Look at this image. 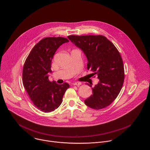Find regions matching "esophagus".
<instances>
[{"label":"esophagus","mask_w":150,"mask_h":150,"mask_svg":"<svg viewBox=\"0 0 150 150\" xmlns=\"http://www.w3.org/2000/svg\"><path fill=\"white\" fill-rule=\"evenodd\" d=\"M73 84H74V85H76V86H79V85H81V82H74Z\"/></svg>","instance_id":"obj_1"}]
</instances>
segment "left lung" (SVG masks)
I'll return each mask as SVG.
<instances>
[{"mask_svg":"<svg viewBox=\"0 0 150 150\" xmlns=\"http://www.w3.org/2000/svg\"><path fill=\"white\" fill-rule=\"evenodd\" d=\"M68 38L82 50L88 60V70L99 79L92 88L93 94L85 100V104L95 110L106 108L117 97L124 81L123 60L119 51L103 35H72Z\"/></svg>","mask_w":150,"mask_h":150,"instance_id":"obj_1","label":"left lung"}]
</instances>
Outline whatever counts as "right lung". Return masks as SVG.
<instances>
[{
  "label": "right lung",
  "instance_id": "add662e5",
  "mask_svg": "<svg viewBox=\"0 0 150 150\" xmlns=\"http://www.w3.org/2000/svg\"><path fill=\"white\" fill-rule=\"evenodd\" d=\"M69 41L64 37H46L40 40L27 57L23 71V81L30 98L41 111L49 113L57 109L69 85H60L49 79L51 63L57 49Z\"/></svg>",
  "mask_w": 150,
  "mask_h": 150
}]
</instances>
